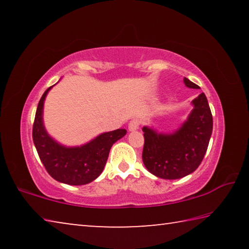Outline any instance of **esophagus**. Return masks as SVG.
<instances>
[{
	"label": "esophagus",
	"mask_w": 249,
	"mask_h": 249,
	"mask_svg": "<svg viewBox=\"0 0 249 249\" xmlns=\"http://www.w3.org/2000/svg\"><path fill=\"white\" fill-rule=\"evenodd\" d=\"M138 127H140V122L137 120H133L129 122L128 124V130L129 132H134V130H137Z\"/></svg>",
	"instance_id": "obj_1"
}]
</instances>
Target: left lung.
<instances>
[{
    "instance_id": "8db88e82",
    "label": "left lung",
    "mask_w": 249,
    "mask_h": 249,
    "mask_svg": "<svg viewBox=\"0 0 249 249\" xmlns=\"http://www.w3.org/2000/svg\"><path fill=\"white\" fill-rule=\"evenodd\" d=\"M190 89L199 86L184 78ZM192 111L172 133L158 132L144 126L142 162L150 174L161 179H180L192 174L200 166L212 135L213 119L204 93L192 100Z\"/></svg>"
}]
</instances>
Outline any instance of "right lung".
Masks as SVG:
<instances>
[{
  "mask_svg": "<svg viewBox=\"0 0 249 249\" xmlns=\"http://www.w3.org/2000/svg\"><path fill=\"white\" fill-rule=\"evenodd\" d=\"M53 86L45 91L37 107L33 126L34 145L54 180L70 185L90 183L102 174L111 147L125 136L126 129L102 133L81 146H65L54 141L46 130L43 117L45 99Z\"/></svg>",
  "mask_w": 249,
  "mask_h": 249,
  "instance_id": "right-lung-1",
  "label": "right lung"
}]
</instances>
